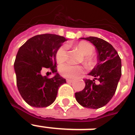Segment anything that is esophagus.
Segmentation results:
<instances>
[{
    "label": "esophagus",
    "instance_id": "esophagus-1",
    "mask_svg": "<svg viewBox=\"0 0 135 135\" xmlns=\"http://www.w3.org/2000/svg\"><path fill=\"white\" fill-rule=\"evenodd\" d=\"M66 81L68 83H72V82H73V80H72V79H66Z\"/></svg>",
    "mask_w": 135,
    "mask_h": 135
}]
</instances>
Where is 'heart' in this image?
Returning a JSON list of instances; mask_svg holds the SVG:
<instances>
[{
	"label": "heart",
	"instance_id": "1",
	"mask_svg": "<svg viewBox=\"0 0 135 135\" xmlns=\"http://www.w3.org/2000/svg\"><path fill=\"white\" fill-rule=\"evenodd\" d=\"M76 47L85 55L84 60L86 62L89 64L93 63L94 61L93 54L95 51V48L90 43L86 41H81L76 45ZM55 58L57 62L59 63H62L66 60L68 58V47L66 45H62L57 50ZM84 71H85L84 67L81 65H75L69 62L62 64L60 67V74L64 77L69 78H75L83 73Z\"/></svg>",
	"mask_w": 135,
	"mask_h": 135
}]
</instances>
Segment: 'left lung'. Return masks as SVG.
I'll return each instance as SVG.
<instances>
[{
  "label": "left lung",
  "instance_id": "left-lung-1",
  "mask_svg": "<svg viewBox=\"0 0 135 135\" xmlns=\"http://www.w3.org/2000/svg\"><path fill=\"white\" fill-rule=\"evenodd\" d=\"M84 39L96 47L98 63L89 73L95 78L94 80L85 79V88L75 95L76 100L83 107L98 109L110 102L117 90L122 75L121 59L112 45L107 41L96 37ZM95 79L99 81L98 85L95 84Z\"/></svg>",
  "mask_w": 135,
  "mask_h": 135
}]
</instances>
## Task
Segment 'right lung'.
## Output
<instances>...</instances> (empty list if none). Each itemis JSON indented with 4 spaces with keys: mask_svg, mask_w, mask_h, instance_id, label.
<instances>
[{
    "mask_svg": "<svg viewBox=\"0 0 135 135\" xmlns=\"http://www.w3.org/2000/svg\"><path fill=\"white\" fill-rule=\"evenodd\" d=\"M65 40L55 34L37 35L18 50L14 62L17 87L21 97L30 106L50 105L56 99L60 86L66 83L57 73L52 78L42 75L45 69H49L51 74L56 73V51Z\"/></svg>",
    "mask_w": 135,
    "mask_h": 135,
    "instance_id": "obj_1",
    "label": "right lung"
}]
</instances>
